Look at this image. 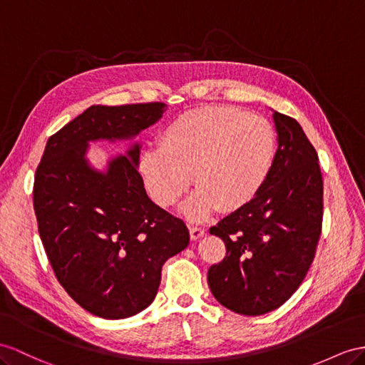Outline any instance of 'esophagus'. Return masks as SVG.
<instances>
[{"label":"esophagus","mask_w":365,"mask_h":365,"mask_svg":"<svg viewBox=\"0 0 365 365\" xmlns=\"http://www.w3.org/2000/svg\"><path fill=\"white\" fill-rule=\"evenodd\" d=\"M205 235V230L199 227H190V236L192 240H197Z\"/></svg>","instance_id":"obj_1"}]
</instances>
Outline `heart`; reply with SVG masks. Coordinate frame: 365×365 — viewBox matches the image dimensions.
Returning <instances> with one entry per match:
<instances>
[{"instance_id":"b5f03b06","label":"heart","mask_w":365,"mask_h":365,"mask_svg":"<svg viewBox=\"0 0 365 365\" xmlns=\"http://www.w3.org/2000/svg\"><path fill=\"white\" fill-rule=\"evenodd\" d=\"M276 149V130L265 117L235 106H205L168 123L158 148L140 155L138 171L163 208L182 200L192 173L197 190L183 212L202 222L220 207L230 212L253 202L273 170Z\"/></svg>"}]
</instances>
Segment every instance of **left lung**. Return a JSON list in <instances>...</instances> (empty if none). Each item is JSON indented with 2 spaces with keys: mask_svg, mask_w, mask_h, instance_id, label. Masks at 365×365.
Here are the masks:
<instances>
[{
  "mask_svg": "<svg viewBox=\"0 0 365 365\" xmlns=\"http://www.w3.org/2000/svg\"><path fill=\"white\" fill-rule=\"evenodd\" d=\"M277 151L257 197L210 228L227 247L208 269L212 296L228 310L259 316L285 304L310 268L322 230L324 183L301 125L273 114Z\"/></svg>",
  "mask_w": 365,
  "mask_h": 365,
  "instance_id": "left-lung-1",
  "label": "left lung"
}]
</instances>
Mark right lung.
<instances>
[{
  "mask_svg": "<svg viewBox=\"0 0 365 365\" xmlns=\"http://www.w3.org/2000/svg\"><path fill=\"white\" fill-rule=\"evenodd\" d=\"M165 103L91 106L49 137L34 182V210L55 276L86 312L125 319L154 301L162 267L190 244L185 222L148 197L140 145L88 163L89 142L129 140L160 120Z\"/></svg>",
  "mask_w": 365,
  "mask_h": 365,
  "instance_id": "obj_1",
  "label": "right lung"
}]
</instances>
